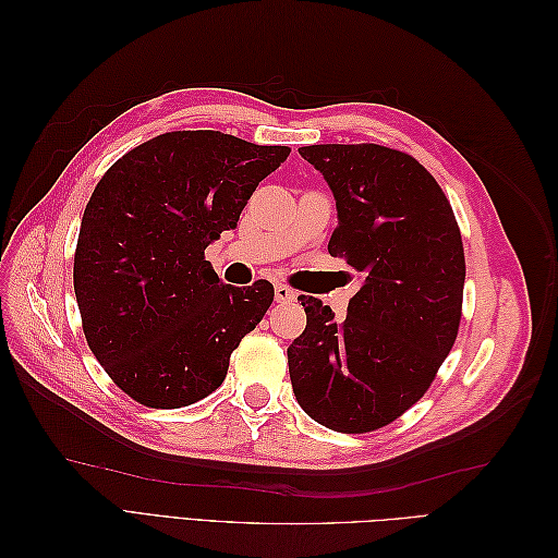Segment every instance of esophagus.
<instances>
[{
    "label": "esophagus",
    "instance_id": "34e87169",
    "mask_svg": "<svg viewBox=\"0 0 558 558\" xmlns=\"http://www.w3.org/2000/svg\"><path fill=\"white\" fill-rule=\"evenodd\" d=\"M275 298H277V302H295L298 293L293 289H289L286 283H277L275 286Z\"/></svg>",
    "mask_w": 558,
    "mask_h": 558
}]
</instances>
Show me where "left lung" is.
Wrapping results in <instances>:
<instances>
[{
    "mask_svg": "<svg viewBox=\"0 0 558 558\" xmlns=\"http://www.w3.org/2000/svg\"><path fill=\"white\" fill-rule=\"evenodd\" d=\"M298 154L337 207L330 256L361 272L347 318L300 295L307 328L289 347L293 393L320 426L367 433L428 391L461 324L459 226L424 165L379 144H316Z\"/></svg>",
    "mask_w": 558,
    "mask_h": 558,
    "instance_id": "1",
    "label": "left lung"
}]
</instances>
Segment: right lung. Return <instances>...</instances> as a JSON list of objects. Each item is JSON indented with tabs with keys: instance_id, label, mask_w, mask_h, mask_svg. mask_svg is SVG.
Returning <instances> with one entry per match:
<instances>
[{
	"instance_id": "1",
	"label": "right lung",
	"mask_w": 558,
	"mask_h": 558,
	"mask_svg": "<svg viewBox=\"0 0 558 558\" xmlns=\"http://www.w3.org/2000/svg\"><path fill=\"white\" fill-rule=\"evenodd\" d=\"M289 154L216 130L165 132L99 179L81 221L74 293L90 351L130 398L177 410L223 384L275 286L223 283L205 248L238 228Z\"/></svg>"
}]
</instances>
